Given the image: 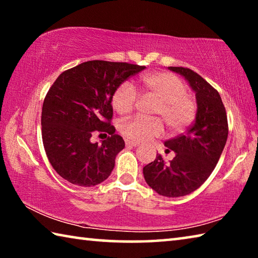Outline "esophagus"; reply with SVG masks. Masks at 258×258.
I'll list each match as a JSON object with an SVG mask.
<instances>
[{
  "mask_svg": "<svg viewBox=\"0 0 258 258\" xmlns=\"http://www.w3.org/2000/svg\"><path fill=\"white\" fill-rule=\"evenodd\" d=\"M125 145L127 147H138V146H140V143L134 142V141H130V140H126Z\"/></svg>",
  "mask_w": 258,
  "mask_h": 258,
  "instance_id": "1",
  "label": "esophagus"
}]
</instances>
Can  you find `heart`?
Masks as SVG:
<instances>
[{"label": "heart", "mask_w": 258, "mask_h": 258, "mask_svg": "<svg viewBox=\"0 0 258 258\" xmlns=\"http://www.w3.org/2000/svg\"><path fill=\"white\" fill-rule=\"evenodd\" d=\"M143 94L158 101L156 115L160 116L172 132H181L189 126L196 116V104L186 95V86L180 78L168 73L149 74L140 78ZM138 94L130 83H123L112 95V107L119 115H126L135 107ZM120 133L132 141L142 142L160 137L164 126L160 120L132 117L119 125Z\"/></svg>", "instance_id": "obj_1"}]
</instances>
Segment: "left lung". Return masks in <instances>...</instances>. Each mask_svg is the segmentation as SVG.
<instances>
[{
	"instance_id": "8db88e82",
	"label": "left lung",
	"mask_w": 258,
	"mask_h": 258,
	"mask_svg": "<svg viewBox=\"0 0 258 258\" xmlns=\"http://www.w3.org/2000/svg\"><path fill=\"white\" fill-rule=\"evenodd\" d=\"M180 74L196 93V120L186 133L165 141L166 150L175 157L165 163L157 155L143 167L145 180L152 190L164 197H182L197 190L215 168L228 139V118L217 91L189 68L168 67Z\"/></svg>"
}]
</instances>
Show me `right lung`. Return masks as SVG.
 <instances>
[{
    "label": "right lung",
    "instance_id": "add662e5",
    "mask_svg": "<svg viewBox=\"0 0 258 258\" xmlns=\"http://www.w3.org/2000/svg\"><path fill=\"white\" fill-rule=\"evenodd\" d=\"M145 66L86 61L60 74L43 102L42 139L52 167L64 180L94 186L107 180L125 142L110 124L111 100L121 83ZM111 135L101 145L92 144L94 133Z\"/></svg>",
    "mask_w": 258,
    "mask_h": 258
}]
</instances>
